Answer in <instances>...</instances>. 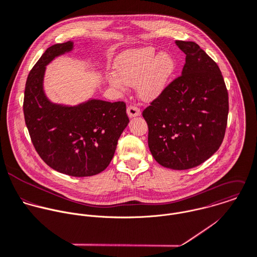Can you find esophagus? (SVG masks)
<instances>
[{"label": "esophagus", "mask_w": 257, "mask_h": 257, "mask_svg": "<svg viewBox=\"0 0 257 257\" xmlns=\"http://www.w3.org/2000/svg\"><path fill=\"white\" fill-rule=\"evenodd\" d=\"M127 114L130 118H133V117H137V116H140L141 114V111L139 108H137L136 106H133V105H130L128 108H127Z\"/></svg>", "instance_id": "34e87169"}]
</instances>
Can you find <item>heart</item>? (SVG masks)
Segmentation results:
<instances>
[{"label": "heart", "instance_id": "heart-1", "mask_svg": "<svg viewBox=\"0 0 257 257\" xmlns=\"http://www.w3.org/2000/svg\"><path fill=\"white\" fill-rule=\"evenodd\" d=\"M116 76L108 79L109 84L124 90L125 84L137 85L140 98L152 101L165 89L174 71V61L166 53L157 55L152 48L129 50L122 53L114 63Z\"/></svg>", "mask_w": 257, "mask_h": 257}]
</instances>
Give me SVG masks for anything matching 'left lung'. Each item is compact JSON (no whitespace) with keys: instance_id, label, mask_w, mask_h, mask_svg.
<instances>
[{"instance_id":"left-lung-1","label":"left lung","mask_w":257,"mask_h":257,"mask_svg":"<svg viewBox=\"0 0 257 257\" xmlns=\"http://www.w3.org/2000/svg\"><path fill=\"white\" fill-rule=\"evenodd\" d=\"M175 43L186 55L182 75L142 115L154 159L166 168L186 170L219 149L227 125L228 93L219 67L196 43Z\"/></svg>"}]
</instances>
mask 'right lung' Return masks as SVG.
Wrapping results in <instances>:
<instances>
[{
    "mask_svg": "<svg viewBox=\"0 0 257 257\" xmlns=\"http://www.w3.org/2000/svg\"><path fill=\"white\" fill-rule=\"evenodd\" d=\"M73 46L69 41L45 51L29 73L23 109L32 143L43 161L60 173L86 177L110 164L129 118L121 101L91 99L77 106L49 101L43 89L46 66Z\"/></svg>",
    "mask_w": 257,
    "mask_h": 257,
    "instance_id": "obj_1",
    "label": "right lung"
}]
</instances>
